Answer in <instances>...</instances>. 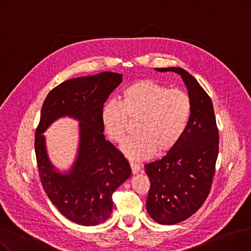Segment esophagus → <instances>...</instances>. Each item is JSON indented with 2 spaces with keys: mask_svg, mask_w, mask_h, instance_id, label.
<instances>
[{
  "mask_svg": "<svg viewBox=\"0 0 251 251\" xmlns=\"http://www.w3.org/2000/svg\"><path fill=\"white\" fill-rule=\"evenodd\" d=\"M130 167H131V170H132V173L133 174H137L139 171H140V166L136 163H133V162H130Z\"/></svg>",
  "mask_w": 251,
  "mask_h": 251,
  "instance_id": "34e87169",
  "label": "esophagus"
}]
</instances>
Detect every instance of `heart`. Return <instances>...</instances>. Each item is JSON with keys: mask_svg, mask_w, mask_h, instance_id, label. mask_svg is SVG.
Segmentation results:
<instances>
[{"mask_svg": "<svg viewBox=\"0 0 251 251\" xmlns=\"http://www.w3.org/2000/svg\"><path fill=\"white\" fill-rule=\"evenodd\" d=\"M191 101L185 92L151 80H139L127 86L120 101L103 104L101 122L104 132L115 142L124 140L128 118L136 119V134L128 138L122 151L131 160H146L157 150L166 152L179 142L188 126Z\"/></svg>", "mask_w": 251, "mask_h": 251, "instance_id": "b5f03b06", "label": "heart"}]
</instances>
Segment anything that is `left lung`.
I'll return each instance as SVG.
<instances>
[{
    "label": "left lung",
    "mask_w": 251,
    "mask_h": 251,
    "mask_svg": "<svg viewBox=\"0 0 251 251\" xmlns=\"http://www.w3.org/2000/svg\"><path fill=\"white\" fill-rule=\"evenodd\" d=\"M154 70L179 74L191 101L189 123L179 142L162 159L144 166L151 181L149 215L162 225H174L196 213L210 191L219 130L212 100L191 74L179 67Z\"/></svg>",
    "instance_id": "obj_1"
}]
</instances>
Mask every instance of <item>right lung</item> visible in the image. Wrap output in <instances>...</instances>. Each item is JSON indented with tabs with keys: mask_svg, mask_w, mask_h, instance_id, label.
Wrapping results in <instances>:
<instances>
[{
	"mask_svg": "<svg viewBox=\"0 0 251 251\" xmlns=\"http://www.w3.org/2000/svg\"><path fill=\"white\" fill-rule=\"evenodd\" d=\"M122 74L101 72L64 81L47 96L35 131L34 150L43 187L59 212L82 226L107 221L113 209L112 195L131 176L123 153L105 140L101 110ZM68 115L79 124L76 160L61 174L48 160L42 133L59 117Z\"/></svg>",
	"mask_w": 251,
	"mask_h": 251,
	"instance_id": "right-lung-1",
	"label": "right lung"
}]
</instances>
